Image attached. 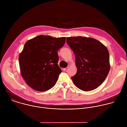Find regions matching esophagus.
Returning <instances> with one entry per match:
<instances>
[{
	"mask_svg": "<svg viewBox=\"0 0 127 127\" xmlns=\"http://www.w3.org/2000/svg\"><path fill=\"white\" fill-rule=\"evenodd\" d=\"M68 68H69L68 67H66V68H63V70H64V71H67V70H68Z\"/></svg>",
	"mask_w": 127,
	"mask_h": 127,
	"instance_id": "34e87169",
	"label": "esophagus"
}]
</instances>
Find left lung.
<instances>
[{"label": "left lung", "mask_w": 127, "mask_h": 127, "mask_svg": "<svg viewBox=\"0 0 127 127\" xmlns=\"http://www.w3.org/2000/svg\"><path fill=\"white\" fill-rule=\"evenodd\" d=\"M66 40L75 55L77 71L71 77L74 84L83 91L96 89L105 80L110 70L107 48L92 38L69 37Z\"/></svg>", "instance_id": "obj_1"}]
</instances>
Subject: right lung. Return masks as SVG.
<instances>
[{
    "label": "right lung",
    "mask_w": 127,
    "mask_h": 127,
    "mask_svg": "<svg viewBox=\"0 0 127 127\" xmlns=\"http://www.w3.org/2000/svg\"><path fill=\"white\" fill-rule=\"evenodd\" d=\"M65 37L39 35L27 41L19 57L21 75L34 90L46 91L56 84L61 73L58 65V50Z\"/></svg>",
    "instance_id": "right-lung-1"
}]
</instances>
